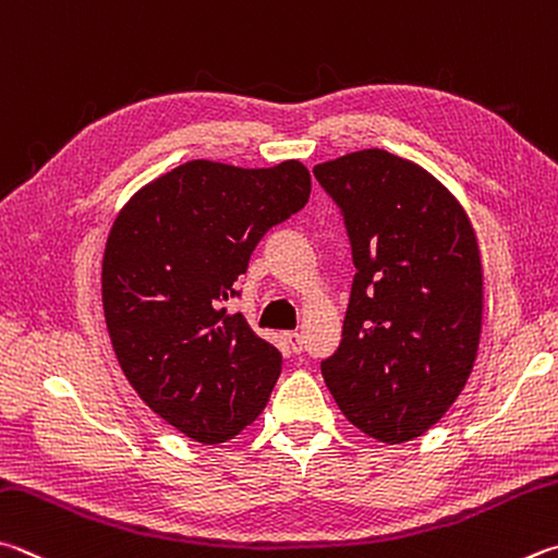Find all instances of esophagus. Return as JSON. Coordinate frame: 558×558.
<instances>
[{"mask_svg":"<svg viewBox=\"0 0 558 558\" xmlns=\"http://www.w3.org/2000/svg\"><path fill=\"white\" fill-rule=\"evenodd\" d=\"M286 339H288V343H290L292 353H300V351H302V337H300L298 331H290V333H286Z\"/></svg>","mask_w":558,"mask_h":558,"instance_id":"obj_1","label":"esophagus"}]
</instances>
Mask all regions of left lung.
Segmentation results:
<instances>
[{
	"label": "left lung",
	"mask_w": 558,
	"mask_h": 558,
	"mask_svg": "<svg viewBox=\"0 0 558 558\" xmlns=\"http://www.w3.org/2000/svg\"><path fill=\"white\" fill-rule=\"evenodd\" d=\"M349 231L351 300L322 376L353 427L422 437L459 398L483 329V266L469 215L422 166L366 148L314 166Z\"/></svg>",
	"instance_id": "obj_1"
}]
</instances>
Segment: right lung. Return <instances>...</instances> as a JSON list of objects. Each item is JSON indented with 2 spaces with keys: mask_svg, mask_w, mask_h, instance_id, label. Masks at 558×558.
<instances>
[{
  "mask_svg": "<svg viewBox=\"0 0 558 558\" xmlns=\"http://www.w3.org/2000/svg\"><path fill=\"white\" fill-rule=\"evenodd\" d=\"M300 160L239 168L190 160L150 180L111 225L102 307L131 388L199 444H225L258 417L280 351L227 302L266 231L307 205Z\"/></svg>",
  "mask_w": 558,
  "mask_h": 558,
  "instance_id": "obj_1",
  "label": "right lung"
}]
</instances>
